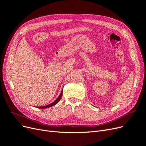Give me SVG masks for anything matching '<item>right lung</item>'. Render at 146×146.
Segmentation results:
<instances>
[{
  "label": "right lung",
  "instance_id": "right-lung-1",
  "mask_svg": "<svg viewBox=\"0 0 146 146\" xmlns=\"http://www.w3.org/2000/svg\"><path fill=\"white\" fill-rule=\"evenodd\" d=\"M62 94H63V90H62V91H61V93L60 94L59 96L58 97V98H57V99L54 102H52V104H48V105H46V106H43V107H37V108L44 109V108H49V107H53V106L55 105H56L57 103H58V102L60 100V99H61V97H62Z\"/></svg>",
  "mask_w": 146,
  "mask_h": 146
}]
</instances>
